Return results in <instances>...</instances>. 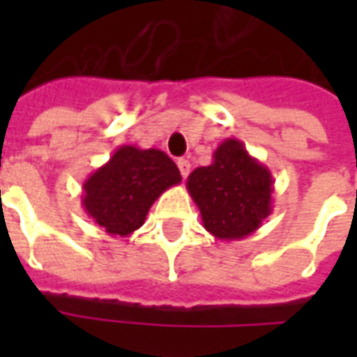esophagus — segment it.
I'll return each mask as SVG.
<instances>
[{
	"label": "esophagus",
	"mask_w": 357,
	"mask_h": 357,
	"mask_svg": "<svg viewBox=\"0 0 357 357\" xmlns=\"http://www.w3.org/2000/svg\"><path fill=\"white\" fill-rule=\"evenodd\" d=\"M178 168H179V172H181V178H187L190 172V162L187 161V159H179L178 161Z\"/></svg>",
	"instance_id": "34e87169"
}]
</instances>
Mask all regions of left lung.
Segmentation results:
<instances>
[{
	"instance_id": "1",
	"label": "left lung",
	"mask_w": 357,
	"mask_h": 357,
	"mask_svg": "<svg viewBox=\"0 0 357 357\" xmlns=\"http://www.w3.org/2000/svg\"><path fill=\"white\" fill-rule=\"evenodd\" d=\"M187 190L200 209L204 228L222 241L246 238L272 213L271 170L237 139L220 142L211 165L190 172Z\"/></svg>"
}]
</instances>
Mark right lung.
I'll list each match as a JSON object with an SVG mask.
<instances>
[{"label":"right lung","mask_w":357,"mask_h":357,"mask_svg":"<svg viewBox=\"0 0 357 357\" xmlns=\"http://www.w3.org/2000/svg\"><path fill=\"white\" fill-rule=\"evenodd\" d=\"M179 181L181 174L165 151L126 144L85 179L81 206L105 234L128 237L144 224L153 202Z\"/></svg>","instance_id":"add662e5"}]
</instances>
